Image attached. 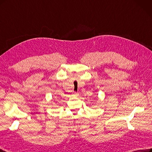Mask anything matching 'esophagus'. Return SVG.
<instances>
[{
  "instance_id": "esophagus-1",
  "label": "esophagus",
  "mask_w": 152,
  "mask_h": 152,
  "mask_svg": "<svg viewBox=\"0 0 152 152\" xmlns=\"http://www.w3.org/2000/svg\"><path fill=\"white\" fill-rule=\"evenodd\" d=\"M74 96H78V92H74Z\"/></svg>"
}]
</instances>
